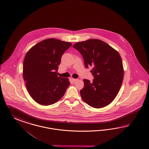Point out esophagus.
I'll return each instance as SVG.
<instances>
[{
	"label": "esophagus",
	"instance_id": "1",
	"mask_svg": "<svg viewBox=\"0 0 149 149\" xmlns=\"http://www.w3.org/2000/svg\"><path fill=\"white\" fill-rule=\"evenodd\" d=\"M72 81L73 82H76V81H77V79H75V78H72Z\"/></svg>",
	"mask_w": 149,
	"mask_h": 149
}]
</instances>
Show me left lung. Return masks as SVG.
Masks as SVG:
<instances>
[{"instance_id": "left-lung-1", "label": "left lung", "mask_w": 149, "mask_h": 149, "mask_svg": "<svg viewBox=\"0 0 149 149\" xmlns=\"http://www.w3.org/2000/svg\"><path fill=\"white\" fill-rule=\"evenodd\" d=\"M73 47L82 55L86 68L93 67V82L84 79L80 91L82 99L94 108L110 104L117 96L123 79L120 55L105 42L96 39L77 42Z\"/></svg>"}]
</instances>
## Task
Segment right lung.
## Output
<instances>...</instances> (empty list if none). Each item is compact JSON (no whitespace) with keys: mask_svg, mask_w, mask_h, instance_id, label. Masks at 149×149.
<instances>
[{"mask_svg":"<svg viewBox=\"0 0 149 149\" xmlns=\"http://www.w3.org/2000/svg\"><path fill=\"white\" fill-rule=\"evenodd\" d=\"M72 45L56 39H45L27 53L23 63V77L29 95L42 105L56 102L65 94L70 82L58 77V66L63 54Z\"/></svg>","mask_w":149,"mask_h":149,"instance_id":"add662e5","label":"right lung"}]
</instances>
